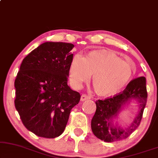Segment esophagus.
Listing matches in <instances>:
<instances>
[{
  "label": "esophagus",
  "mask_w": 158,
  "mask_h": 158,
  "mask_svg": "<svg viewBox=\"0 0 158 158\" xmlns=\"http://www.w3.org/2000/svg\"><path fill=\"white\" fill-rule=\"evenodd\" d=\"M90 98H91V97L90 96L87 95L86 94H81V101H85L87 100H89Z\"/></svg>",
  "instance_id": "esophagus-1"
}]
</instances>
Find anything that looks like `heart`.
Listing matches in <instances>:
<instances>
[{"mask_svg": "<svg viewBox=\"0 0 158 158\" xmlns=\"http://www.w3.org/2000/svg\"><path fill=\"white\" fill-rule=\"evenodd\" d=\"M129 64L115 55L101 51H92L85 58L76 54L69 68V79L76 88L89 80L93 74L92 84L97 93L112 95L123 89L132 76Z\"/></svg>", "mask_w": 158, "mask_h": 158, "instance_id": "1", "label": "heart"}]
</instances>
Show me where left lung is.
I'll return each instance as SVG.
<instances>
[{
  "label": "left lung",
  "instance_id": "left-lung-1",
  "mask_svg": "<svg viewBox=\"0 0 158 158\" xmlns=\"http://www.w3.org/2000/svg\"><path fill=\"white\" fill-rule=\"evenodd\" d=\"M147 99L146 79L141 77L130 81L126 89L118 94L102 100H97L96 111L91 121L92 131L94 136L106 142L127 139L139 126ZM131 99L138 101V113L131 125L121 128L114 123V119L125 104Z\"/></svg>",
  "mask_w": 158,
  "mask_h": 158
}]
</instances>
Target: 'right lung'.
Returning <instances> with one entry per match:
<instances>
[{
  "label": "right lung",
  "mask_w": 158,
  "mask_h": 158,
  "mask_svg": "<svg viewBox=\"0 0 158 158\" xmlns=\"http://www.w3.org/2000/svg\"><path fill=\"white\" fill-rule=\"evenodd\" d=\"M73 47L41 44L24 58L16 76L15 108L24 127L40 137L59 136L80 100V94L67 85Z\"/></svg>",
  "instance_id": "1"
}]
</instances>
